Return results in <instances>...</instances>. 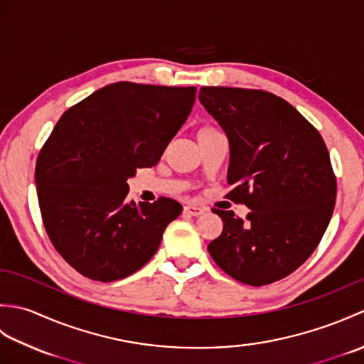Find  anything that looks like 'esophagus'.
Segmentation results:
<instances>
[{
	"mask_svg": "<svg viewBox=\"0 0 364 364\" xmlns=\"http://www.w3.org/2000/svg\"><path fill=\"white\" fill-rule=\"evenodd\" d=\"M184 213L188 215H192V218H198V215H202L205 213V208H200L196 205H188L184 206Z\"/></svg>",
	"mask_w": 364,
	"mask_h": 364,
	"instance_id": "1",
	"label": "esophagus"
}]
</instances>
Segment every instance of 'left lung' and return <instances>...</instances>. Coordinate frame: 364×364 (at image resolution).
<instances>
[{
  "mask_svg": "<svg viewBox=\"0 0 364 364\" xmlns=\"http://www.w3.org/2000/svg\"><path fill=\"white\" fill-rule=\"evenodd\" d=\"M198 100L228 137V197L250 208L247 222L214 210L223 230L208 252L244 284L282 280L310 258L333 214L327 146L296 107L269 92L202 87Z\"/></svg>",
  "mask_w": 364,
  "mask_h": 364,
  "instance_id": "obj_1",
  "label": "left lung"
}]
</instances>
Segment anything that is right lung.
Returning a JSON list of instances; mask_svg holds the SVG:
<instances>
[{
  "label": "right lung",
  "mask_w": 364,
  "mask_h": 364,
  "mask_svg": "<svg viewBox=\"0 0 364 364\" xmlns=\"http://www.w3.org/2000/svg\"><path fill=\"white\" fill-rule=\"evenodd\" d=\"M196 87L114 82L70 107L38 153V206L54 249L84 277L115 282L156 253L183 206L128 202V178L158 164Z\"/></svg>",
  "instance_id": "1"
}]
</instances>
